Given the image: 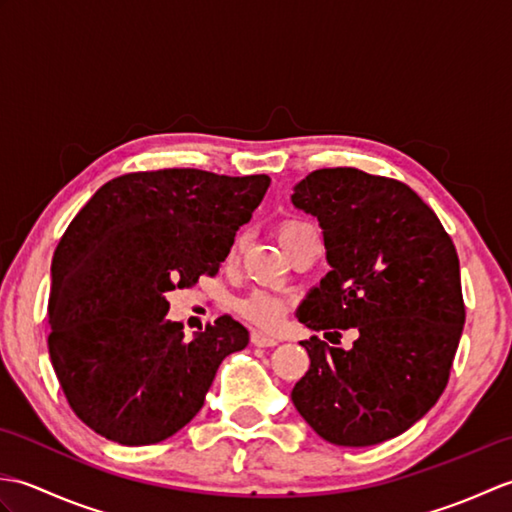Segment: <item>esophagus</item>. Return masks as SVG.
<instances>
[{
    "mask_svg": "<svg viewBox=\"0 0 512 512\" xmlns=\"http://www.w3.org/2000/svg\"><path fill=\"white\" fill-rule=\"evenodd\" d=\"M250 341H253V345H257V347H273L279 343V339H275V336H268L259 330L250 334Z\"/></svg>",
    "mask_w": 512,
    "mask_h": 512,
    "instance_id": "esophagus-1",
    "label": "esophagus"
}]
</instances>
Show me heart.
I'll return each mask as SVG.
<instances>
[{
  "label": "heart",
  "instance_id": "heart-1",
  "mask_svg": "<svg viewBox=\"0 0 512 512\" xmlns=\"http://www.w3.org/2000/svg\"><path fill=\"white\" fill-rule=\"evenodd\" d=\"M308 226L310 224H303V222H288V224L281 226L279 235H281V239H286L288 235L303 231V228H308ZM237 246L239 244L233 246V253L237 250ZM237 308L246 319H250L257 325H262V328H266V330H273V328H277L281 321H284L286 312H288V301L273 295V292L255 290V292H250V295H246L242 301H239Z\"/></svg>",
  "mask_w": 512,
  "mask_h": 512
}]
</instances>
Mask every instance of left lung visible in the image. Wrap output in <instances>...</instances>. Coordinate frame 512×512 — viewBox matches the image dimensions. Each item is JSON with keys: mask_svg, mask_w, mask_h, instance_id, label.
<instances>
[{"mask_svg": "<svg viewBox=\"0 0 512 512\" xmlns=\"http://www.w3.org/2000/svg\"><path fill=\"white\" fill-rule=\"evenodd\" d=\"M292 204L319 220L332 268L297 319L325 334L358 330L352 350L301 341L310 369L292 402L339 447L396 438L449 383L466 317L455 246L416 191L361 169L312 171Z\"/></svg>", "mask_w": 512, "mask_h": 512, "instance_id": "left-lung-1", "label": "left lung"}]
</instances>
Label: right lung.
Segmentation results:
<instances>
[{
    "mask_svg": "<svg viewBox=\"0 0 512 512\" xmlns=\"http://www.w3.org/2000/svg\"><path fill=\"white\" fill-rule=\"evenodd\" d=\"M268 184L264 173L138 171L76 213L52 257L48 350L72 411L99 436L125 447L171 438L248 345L228 314L184 341L167 292L220 270Z\"/></svg>",
    "mask_w": 512,
    "mask_h": 512,
    "instance_id": "obj_1",
    "label": "right lung"
}]
</instances>
